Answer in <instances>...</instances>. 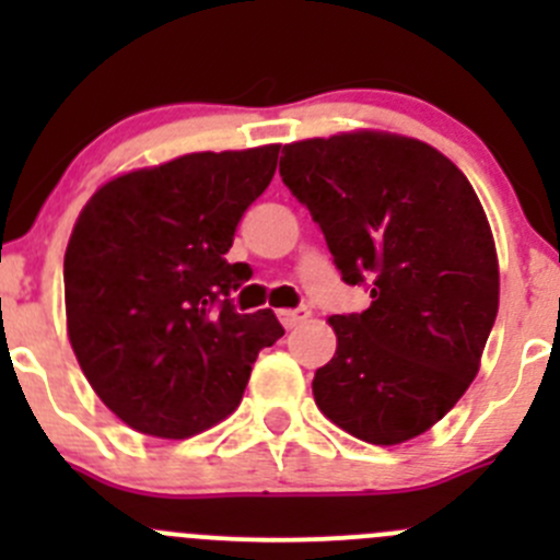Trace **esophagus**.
<instances>
[{
	"label": "esophagus",
	"instance_id": "1",
	"mask_svg": "<svg viewBox=\"0 0 560 560\" xmlns=\"http://www.w3.org/2000/svg\"><path fill=\"white\" fill-rule=\"evenodd\" d=\"M308 308L306 306H298V308H281L279 312V319H281V325L284 327H295V325H301L303 319H308Z\"/></svg>",
	"mask_w": 560,
	"mask_h": 560
}]
</instances>
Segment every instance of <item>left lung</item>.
Masks as SVG:
<instances>
[{"mask_svg": "<svg viewBox=\"0 0 560 560\" xmlns=\"http://www.w3.org/2000/svg\"><path fill=\"white\" fill-rule=\"evenodd\" d=\"M281 180L319 224L363 314H336L338 347L316 369L322 415L369 444L436 425L479 371L499 314L493 233L468 178L433 145L387 132L290 143Z\"/></svg>", "mask_w": 560, "mask_h": 560, "instance_id": "left-lung-1", "label": "left lung"}]
</instances>
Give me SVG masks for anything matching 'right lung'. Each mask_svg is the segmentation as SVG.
Returning <instances> with one entry per match:
<instances>
[{
    "label": "right lung",
    "instance_id": "obj_1",
    "mask_svg": "<svg viewBox=\"0 0 560 560\" xmlns=\"http://www.w3.org/2000/svg\"><path fill=\"white\" fill-rule=\"evenodd\" d=\"M281 145L202 151L124 173L94 191L65 254L67 332L100 400L135 431L189 439L233 415L259 349L284 327L238 314L248 281L228 262Z\"/></svg>",
    "mask_w": 560,
    "mask_h": 560
}]
</instances>
